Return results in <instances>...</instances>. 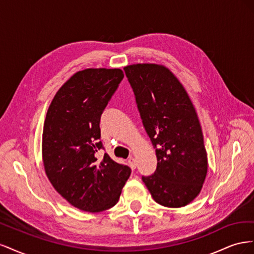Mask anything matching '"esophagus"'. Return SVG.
<instances>
[{
  "instance_id": "1",
  "label": "esophagus",
  "mask_w": 254,
  "mask_h": 254,
  "mask_svg": "<svg viewBox=\"0 0 254 254\" xmlns=\"http://www.w3.org/2000/svg\"><path fill=\"white\" fill-rule=\"evenodd\" d=\"M128 163H129L130 166H131V168H133V170L136 167V161H135V159L133 157H130L128 159Z\"/></svg>"
}]
</instances>
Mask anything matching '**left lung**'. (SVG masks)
<instances>
[{
  "label": "left lung",
  "instance_id": "1",
  "mask_svg": "<svg viewBox=\"0 0 254 254\" xmlns=\"http://www.w3.org/2000/svg\"><path fill=\"white\" fill-rule=\"evenodd\" d=\"M124 71L158 161L156 172L142 180L159 204L187 205L200 193L207 172L194 106L178 78L164 65L137 64Z\"/></svg>",
  "mask_w": 254,
  "mask_h": 254
}]
</instances>
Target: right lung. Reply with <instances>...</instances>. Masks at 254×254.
Segmentation results:
<instances>
[{
  "instance_id": "right-lung-1",
  "label": "right lung",
  "mask_w": 254,
  "mask_h": 254,
  "mask_svg": "<svg viewBox=\"0 0 254 254\" xmlns=\"http://www.w3.org/2000/svg\"><path fill=\"white\" fill-rule=\"evenodd\" d=\"M124 73L120 68H86L61 87L49 107L42 134V159L50 182L66 201L96 213L117 204L131 170L104 148L101 115Z\"/></svg>"
}]
</instances>
